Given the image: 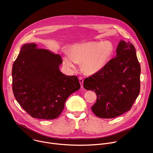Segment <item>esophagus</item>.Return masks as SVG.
<instances>
[{
    "mask_svg": "<svg viewBox=\"0 0 153 153\" xmlns=\"http://www.w3.org/2000/svg\"><path fill=\"white\" fill-rule=\"evenodd\" d=\"M79 82H80V85H81V88H83V79L82 77H79Z\"/></svg>",
    "mask_w": 153,
    "mask_h": 153,
    "instance_id": "obj_1",
    "label": "esophagus"
}]
</instances>
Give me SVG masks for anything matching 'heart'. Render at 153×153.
Instances as JSON below:
<instances>
[{
	"label": "heart",
	"instance_id": "1",
	"mask_svg": "<svg viewBox=\"0 0 153 153\" xmlns=\"http://www.w3.org/2000/svg\"><path fill=\"white\" fill-rule=\"evenodd\" d=\"M112 44L108 41L90 42L74 45L71 49V56L63 57L66 66L75 68L82 62V70L86 74L92 75L100 71L106 64L113 53Z\"/></svg>",
	"mask_w": 153,
	"mask_h": 153
}]
</instances>
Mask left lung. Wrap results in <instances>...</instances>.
<instances>
[{
  "label": "left lung",
  "mask_w": 153,
  "mask_h": 153,
  "mask_svg": "<svg viewBox=\"0 0 153 153\" xmlns=\"http://www.w3.org/2000/svg\"><path fill=\"white\" fill-rule=\"evenodd\" d=\"M140 65L134 45L120 40L116 57L84 80V88L97 95L96 102L91 106L94 114L111 119L129 111L140 93Z\"/></svg>",
  "instance_id": "1"
}]
</instances>
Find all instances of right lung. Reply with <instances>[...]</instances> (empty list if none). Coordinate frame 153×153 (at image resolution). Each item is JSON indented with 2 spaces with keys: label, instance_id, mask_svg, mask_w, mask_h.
Returning a JSON list of instances; mask_svg holds the SVG:
<instances>
[{
  "label": "right lung",
  "instance_id": "right-lung-1",
  "mask_svg": "<svg viewBox=\"0 0 153 153\" xmlns=\"http://www.w3.org/2000/svg\"><path fill=\"white\" fill-rule=\"evenodd\" d=\"M62 63L60 55L37 48L35 43L22 47L13 65V91L19 105L33 118L58 117L68 97L80 89L77 76L60 71Z\"/></svg>",
  "mask_w": 153,
  "mask_h": 153
}]
</instances>
